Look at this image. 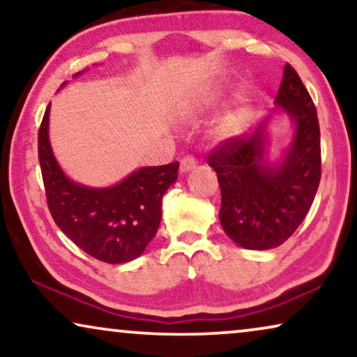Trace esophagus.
Listing matches in <instances>:
<instances>
[{
	"instance_id": "34e87169",
	"label": "esophagus",
	"mask_w": 357,
	"mask_h": 357,
	"mask_svg": "<svg viewBox=\"0 0 357 357\" xmlns=\"http://www.w3.org/2000/svg\"><path fill=\"white\" fill-rule=\"evenodd\" d=\"M195 167H197V160H195L192 155H185V158L180 160V172L182 174H187Z\"/></svg>"
}]
</instances>
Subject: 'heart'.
Segmentation results:
<instances>
[{"label":"heart","instance_id":"heart-1","mask_svg":"<svg viewBox=\"0 0 357 357\" xmlns=\"http://www.w3.org/2000/svg\"><path fill=\"white\" fill-rule=\"evenodd\" d=\"M206 104H213L214 97H208ZM242 120H243V112L242 110H234L231 114H227L219 123V135L224 136V138H229V136H234L238 133L242 126Z\"/></svg>","mask_w":357,"mask_h":357}]
</instances>
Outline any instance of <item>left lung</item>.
Here are the masks:
<instances>
[{
  "label": "left lung",
  "instance_id": "8db88e82",
  "mask_svg": "<svg viewBox=\"0 0 357 357\" xmlns=\"http://www.w3.org/2000/svg\"><path fill=\"white\" fill-rule=\"evenodd\" d=\"M276 107L294 121V136L281 162L266 158L268 119L252 136L224 141L206 158L221 187L219 221L237 245L268 250L286 242L314 203L321 175L320 126L312 97L291 65Z\"/></svg>",
  "mask_w": 357,
  "mask_h": 357
}]
</instances>
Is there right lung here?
Segmentation results:
<instances>
[{
  "label": "right lung",
  "mask_w": 357,
  "mask_h": 357,
  "mask_svg": "<svg viewBox=\"0 0 357 357\" xmlns=\"http://www.w3.org/2000/svg\"><path fill=\"white\" fill-rule=\"evenodd\" d=\"M48 115L50 104L38 130V162L53 221L97 260L115 265L138 258L158 232L162 197L178 177V162L141 167L107 188L84 187L58 165L48 139Z\"/></svg>",
  "instance_id": "add662e5"
}]
</instances>
